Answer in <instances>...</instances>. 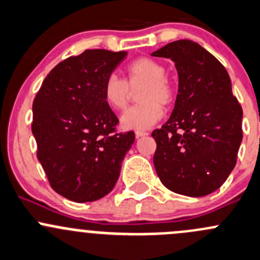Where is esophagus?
Segmentation results:
<instances>
[{
    "instance_id": "1",
    "label": "esophagus",
    "mask_w": 260,
    "mask_h": 260,
    "mask_svg": "<svg viewBox=\"0 0 260 260\" xmlns=\"http://www.w3.org/2000/svg\"><path fill=\"white\" fill-rule=\"evenodd\" d=\"M148 131H144V130H135V135L138 136V138H140V136H146L148 135Z\"/></svg>"
}]
</instances>
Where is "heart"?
<instances>
[{
  "instance_id": "heart-1",
  "label": "heart",
  "mask_w": 260,
  "mask_h": 260,
  "mask_svg": "<svg viewBox=\"0 0 260 260\" xmlns=\"http://www.w3.org/2000/svg\"><path fill=\"white\" fill-rule=\"evenodd\" d=\"M166 67L151 58H138L125 68V78L116 74L106 77L102 84V94L107 106L121 111L126 107L131 89L141 86L138 92L140 104L130 107L121 117L122 126L126 129H148L161 119L163 105L173 101L174 92L167 79Z\"/></svg>"
}]
</instances>
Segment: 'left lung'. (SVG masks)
Segmentation results:
<instances>
[{
	"instance_id": "left-lung-1",
	"label": "left lung",
	"mask_w": 260,
	"mask_h": 260,
	"mask_svg": "<svg viewBox=\"0 0 260 260\" xmlns=\"http://www.w3.org/2000/svg\"><path fill=\"white\" fill-rule=\"evenodd\" d=\"M153 55L171 58L179 78L171 117L151 133L156 174L176 193L206 196L221 187L235 167L243 109L225 67L200 44L177 40Z\"/></svg>"
}]
</instances>
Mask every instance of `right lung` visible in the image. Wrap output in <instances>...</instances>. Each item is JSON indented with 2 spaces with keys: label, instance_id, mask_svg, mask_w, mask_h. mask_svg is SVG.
<instances>
[{
  "label": "right lung",
  "instance_id": "obj_1",
  "mask_svg": "<svg viewBox=\"0 0 260 260\" xmlns=\"http://www.w3.org/2000/svg\"><path fill=\"white\" fill-rule=\"evenodd\" d=\"M126 51L87 49L56 64L32 102L37 156L50 187L71 201L92 202L112 191L135 140L117 133L102 84Z\"/></svg>",
  "mask_w": 260,
  "mask_h": 260
}]
</instances>
